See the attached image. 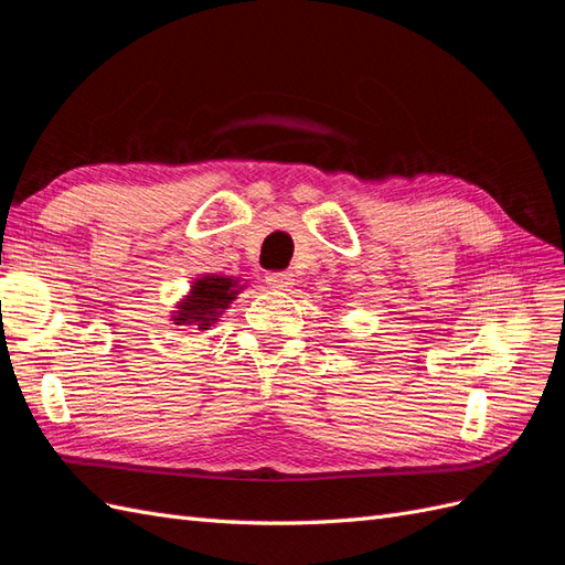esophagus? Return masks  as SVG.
I'll use <instances>...</instances> for the list:
<instances>
[{"label":"esophagus","instance_id":"34e87169","mask_svg":"<svg viewBox=\"0 0 565 565\" xmlns=\"http://www.w3.org/2000/svg\"><path fill=\"white\" fill-rule=\"evenodd\" d=\"M266 282H268V287H273V289H289V287L295 285V276H292V273H287V270L268 273Z\"/></svg>","mask_w":565,"mask_h":565}]
</instances>
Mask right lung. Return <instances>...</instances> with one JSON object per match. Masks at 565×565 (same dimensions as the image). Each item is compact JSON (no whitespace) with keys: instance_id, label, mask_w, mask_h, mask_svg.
Returning <instances> with one entry per match:
<instances>
[{"instance_id":"add662e5","label":"right lung","mask_w":565,"mask_h":565,"mask_svg":"<svg viewBox=\"0 0 565 565\" xmlns=\"http://www.w3.org/2000/svg\"><path fill=\"white\" fill-rule=\"evenodd\" d=\"M245 287L247 282L243 285V280L235 276H216V273L200 276L193 280L191 289L177 301L172 322L185 324V328L193 330H210L224 316V311L231 309V303Z\"/></svg>"}]
</instances>
